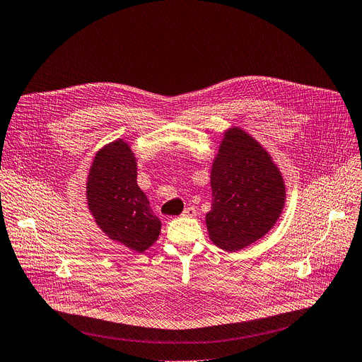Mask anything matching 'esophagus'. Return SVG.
Returning a JSON list of instances; mask_svg holds the SVG:
<instances>
[{
	"mask_svg": "<svg viewBox=\"0 0 362 362\" xmlns=\"http://www.w3.org/2000/svg\"><path fill=\"white\" fill-rule=\"evenodd\" d=\"M195 215H197V210H195V207H192V206L186 207V209L183 210V213H182V216H185V218H194Z\"/></svg>",
	"mask_w": 362,
	"mask_h": 362,
	"instance_id": "obj_1",
	"label": "esophagus"
}]
</instances>
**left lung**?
Wrapping results in <instances>:
<instances>
[{
    "label": "left lung",
    "mask_w": 362,
    "mask_h": 362,
    "mask_svg": "<svg viewBox=\"0 0 362 362\" xmlns=\"http://www.w3.org/2000/svg\"><path fill=\"white\" fill-rule=\"evenodd\" d=\"M211 242L235 252L269 233L285 204L282 174L262 146L243 129L225 132L211 165Z\"/></svg>",
    "instance_id": "left-lung-1"
}]
</instances>
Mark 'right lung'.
Instances as JSON below:
<instances>
[{
  "label": "right lung",
  "instance_id": "add662e5",
  "mask_svg": "<svg viewBox=\"0 0 362 362\" xmlns=\"http://www.w3.org/2000/svg\"><path fill=\"white\" fill-rule=\"evenodd\" d=\"M86 197L97 225L115 242L141 253L158 240L160 221L139 188L136 156L125 141L119 139L95 155Z\"/></svg>",
  "mask_w": 362,
  "mask_h": 362
}]
</instances>
